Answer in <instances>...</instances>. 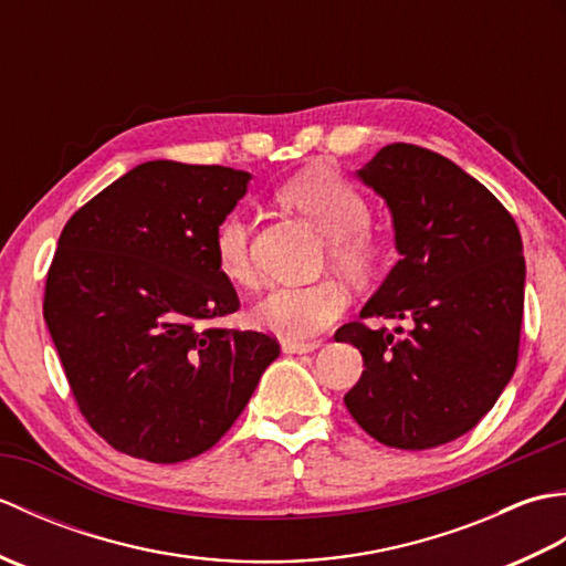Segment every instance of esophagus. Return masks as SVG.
<instances>
[{
	"mask_svg": "<svg viewBox=\"0 0 566 566\" xmlns=\"http://www.w3.org/2000/svg\"><path fill=\"white\" fill-rule=\"evenodd\" d=\"M318 347H321L318 340H284L282 343V350L286 355H306V353L318 350Z\"/></svg>",
	"mask_w": 566,
	"mask_h": 566,
	"instance_id": "34e87169",
	"label": "esophagus"
}]
</instances>
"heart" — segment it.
<instances>
[{
  "mask_svg": "<svg viewBox=\"0 0 566 566\" xmlns=\"http://www.w3.org/2000/svg\"><path fill=\"white\" fill-rule=\"evenodd\" d=\"M280 199L302 211L323 235L331 238V262L350 280H369L381 255L369 231L367 197L338 172L311 167L280 189ZM216 268L240 286L258 284L252 258V226L243 213H228L213 233ZM347 308V294L335 282L274 286L252 306L250 318L260 331L284 340H308L326 331Z\"/></svg>",
  "mask_w": 566,
  "mask_h": 566,
  "instance_id": "obj_1",
  "label": "heart"
}]
</instances>
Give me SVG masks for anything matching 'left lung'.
Here are the masks:
<instances>
[{"mask_svg": "<svg viewBox=\"0 0 566 566\" xmlns=\"http://www.w3.org/2000/svg\"><path fill=\"white\" fill-rule=\"evenodd\" d=\"M355 177L387 203L399 262L359 311L411 323L353 321L365 371L345 406L371 438L428 450L464 436L494 408L518 363L525 258L513 216L442 155L391 143Z\"/></svg>", "mask_w": 566, "mask_h": 566, "instance_id": "1", "label": "left lung"}]
</instances>
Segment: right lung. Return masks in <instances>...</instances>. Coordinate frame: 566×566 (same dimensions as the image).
Wrapping results in <instances>:
<instances>
[{
    "mask_svg": "<svg viewBox=\"0 0 566 566\" xmlns=\"http://www.w3.org/2000/svg\"><path fill=\"white\" fill-rule=\"evenodd\" d=\"M250 179L150 160L60 233L43 318L82 416L118 452L158 464L207 452L280 357L264 333L201 328L240 306L213 233Z\"/></svg>",
    "mask_w": 566,
    "mask_h": 566,
    "instance_id": "1",
    "label": "right lung"
}]
</instances>
